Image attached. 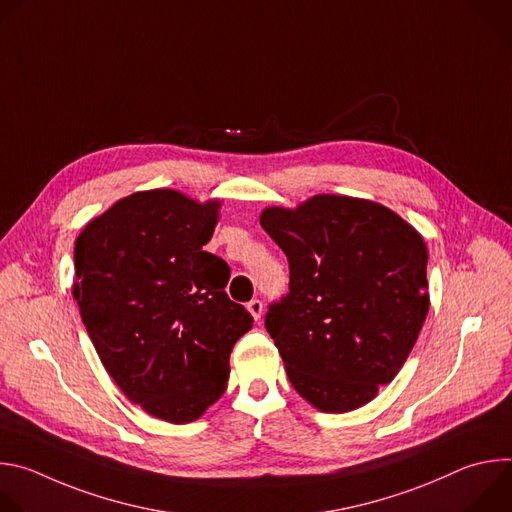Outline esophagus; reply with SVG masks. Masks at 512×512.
<instances>
[{
    "mask_svg": "<svg viewBox=\"0 0 512 512\" xmlns=\"http://www.w3.org/2000/svg\"><path fill=\"white\" fill-rule=\"evenodd\" d=\"M247 310L249 314L253 316V320H261V314H263V302L261 300H251L247 304Z\"/></svg>",
    "mask_w": 512,
    "mask_h": 512,
    "instance_id": "1",
    "label": "esophagus"
}]
</instances>
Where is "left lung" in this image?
<instances>
[{
    "mask_svg": "<svg viewBox=\"0 0 512 512\" xmlns=\"http://www.w3.org/2000/svg\"><path fill=\"white\" fill-rule=\"evenodd\" d=\"M259 221L289 261V294L265 316L289 383L324 413L367 405L429 312L423 237L391 208L338 194L269 206Z\"/></svg>",
    "mask_w": 512,
    "mask_h": 512,
    "instance_id": "1",
    "label": "left lung"
}]
</instances>
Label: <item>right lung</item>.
<instances>
[{
	"instance_id": "obj_1",
	"label": "right lung",
	"mask_w": 512,
	"mask_h": 512,
	"mask_svg": "<svg viewBox=\"0 0 512 512\" xmlns=\"http://www.w3.org/2000/svg\"><path fill=\"white\" fill-rule=\"evenodd\" d=\"M221 200L133 192L85 225L75 296L103 367L145 413L190 423L221 399L253 318L229 300V265L202 247Z\"/></svg>"
}]
</instances>
